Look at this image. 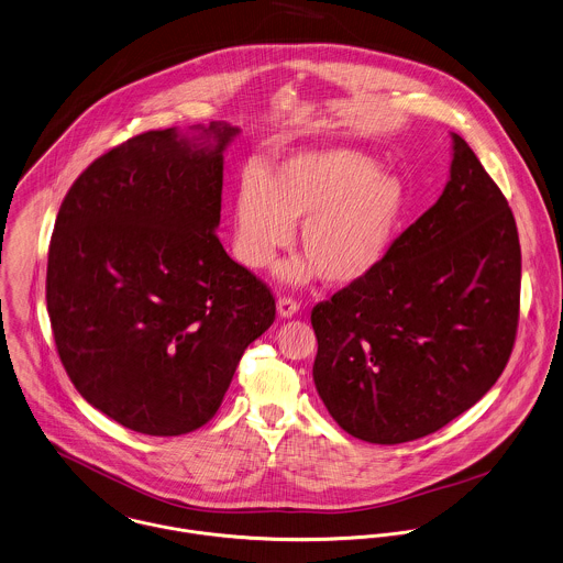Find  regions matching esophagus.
<instances>
[{
  "label": "esophagus",
  "mask_w": 563,
  "mask_h": 563,
  "mask_svg": "<svg viewBox=\"0 0 563 563\" xmlns=\"http://www.w3.org/2000/svg\"><path fill=\"white\" fill-rule=\"evenodd\" d=\"M276 309H278V316L287 320V318H294L300 311V305L294 298H280Z\"/></svg>",
  "instance_id": "34e87169"
}]
</instances>
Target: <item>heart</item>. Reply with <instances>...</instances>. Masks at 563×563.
I'll return each instance as SVG.
<instances>
[{
    "label": "heart",
    "instance_id": "1",
    "mask_svg": "<svg viewBox=\"0 0 563 563\" xmlns=\"http://www.w3.org/2000/svg\"><path fill=\"white\" fill-rule=\"evenodd\" d=\"M405 209L402 180L380 172L372 156L350 147L298 152L241 180L232 247L241 265L263 269L302 222L307 258L278 265L276 276L298 285L322 274L329 285L347 287L385 261Z\"/></svg>",
    "mask_w": 563,
    "mask_h": 563
}]
</instances>
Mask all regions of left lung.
Masks as SVG:
<instances>
[{
    "instance_id": "obj_1",
    "label": "left lung",
    "mask_w": 563,
    "mask_h": 563,
    "mask_svg": "<svg viewBox=\"0 0 563 563\" xmlns=\"http://www.w3.org/2000/svg\"><path fill=\"white\" fill-rule=\"evenodd\" d=\"M450 136L440 200L367 278L311 313L316 389L339 427L369 444L446 427L492 389L516 341V220L470 145Z\"/></svg>"
}]
</instances>
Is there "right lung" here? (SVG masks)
I'll return each mask as SVG.
<instances>
[{
  "label": "right lung",
  "instance_id": "right-lung-1",
  "mask_svg": "<svg viewBox=\"0 0 563 563\" xmlns=\"http://www.w3.org/2000/svg\"><path fill=\"white\" fill-rule=\"evenodd\" d=\"M239 132L211 121L132 136L60 205L45 283L54 341L80 396L130 431L205 427L274 322L269 289L216 234Z\"/></svg>",
  "mask_w": 563,
  "mask_h": 563
}]
</instances>
